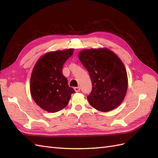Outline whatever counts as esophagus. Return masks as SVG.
<instances>
[{
	"mask_svg": "<svg viewBox=\"0 0 158 158\" xmlns=\"http://www.w3.org/2000/svg\"><path fill=\"white\" fill-rule=\"evenodd\" d=\"M74 89H75V91L76 92H78L80 91V88H79V87H75V88H74Z\"/></svg>",
	"mask_w": 158,
	"mask_h": 158,
	"instance_id": "1",
	"label": "esophagus"
}]
</instances>
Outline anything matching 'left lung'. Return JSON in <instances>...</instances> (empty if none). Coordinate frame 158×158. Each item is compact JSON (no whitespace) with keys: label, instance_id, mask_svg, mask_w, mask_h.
Returning <instances> with one entry per match:
<instances>
[{"label":"left lung","instance_id":"left-lung-1","mask_svg":"<svg viewBox=\"0 0 158 158\" xmlns=\"http://www.w3.org/2000/svg\"><path fill=\"white\" fill-rule=\"evenodd\" d=\"M79 58L91 78L92 89L87 97L90 105L102 112L115 109L125 98L127 88L122 60L106 48L83 50Z\"/></svg>","mask_w":158,"mask_h":158}]
</instances>
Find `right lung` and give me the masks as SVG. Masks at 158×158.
<instances>
[{"label":"right lung","mask_w":158,"mask_h":158,"mask_svg":"<svg viewBox=\"0 0 158 158\" xmlns=\"http://www.w3.org/2000/svg\"><path fill=\"white\" fill-rule=\"evenodd\" d=\"M73 51L69 49L47 53L39 58L32 70L30 86L32 98L46 111L56 113L62 110L75 92L62 74L63 66Z\"/></svg>","instance_id":"1"}]
</instances>
